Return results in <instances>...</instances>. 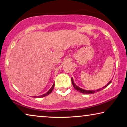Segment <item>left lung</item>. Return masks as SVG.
I'll use <instances>...</instances> for the list:
<instances>
[{"instance_id": "8db88e82", "label": "left lung", "mask_w": 127, "mask_h": 127, "mask_svg": "<svg viewBox=\"0 0 127 127\" xmlns=\"http://www.w3.org/2000/svg\"><path fill=\"white\" fill-rule=\"evenodd\" d=\"M71 80H72V83L73 86V87H74V88H75V90H77V91H79L80 93H83V94H94L95 93H96V92L99 91H100V90H101L103 89V88L107 87L111 83H112V81H109V82L108 83H107V84L106 85V86H105V87H103V88H99V89L96 90H95V91H94V90H92V91H90V90H86L83 89V88H80L79 87H78V86H76V85L75 84V83H74L73 79V78H72V79H71Z\"/></svg>"}]
</instances>
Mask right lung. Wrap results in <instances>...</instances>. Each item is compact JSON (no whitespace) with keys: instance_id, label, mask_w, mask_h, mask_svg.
Here are the masks:
<instances>
[{"instance_id":"add662e5","label":"right lung","mask_w":127,"mask_h":127,"mask_svg":"<svg viewBox=\"0 0 127 127\" xmlns=\"http://www.w3.org/2000/svg\"><path fill=\"white\" fill-rule=\"evenodd\" d=\"M54 84L53 85V86L51 87V88H50V89L49 90V91H48L47 93H46V94H43V95H40V96H37V98H42V97H44V96H47V95H48L50 93H51L52 91H53V90L54 89ZM34 98H35V97H34Z\"/></svg>"}]
</instances>
